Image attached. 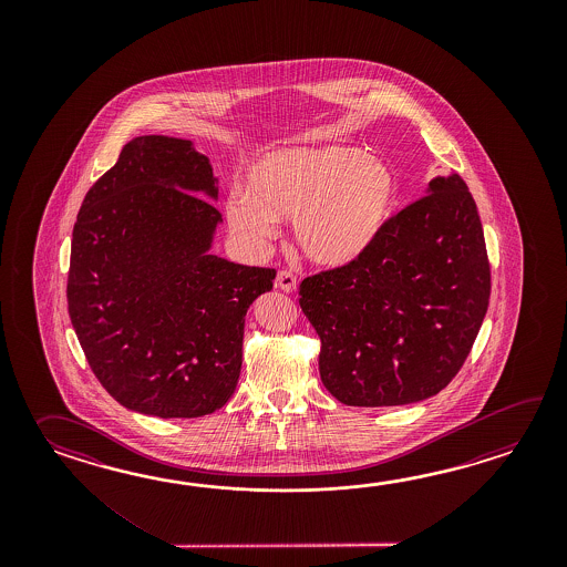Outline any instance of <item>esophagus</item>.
I'll return each mask as SVG.
<instances>
[{
	"label": "esophagus",
	"instance_id": "obj_1",
	"mask_svg": "<svg viewBox=\"0 0 567 567\" xmlns=\"http://www.w3.org/2000/svg\"><path fill=\"white\" fill-rule=\"evenodd\" d=\"M276 288L289 293V291L298 288V278L289 269H281V271H278V278H276Z\"/></svg>",
	"mask_w": 567,
	"mask_h": 567
}]
</instances>
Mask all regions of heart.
Returning a JSON list of instances; mask_svg holds the SVG:
<instances>
[{
  "label": "heart",
  "instance_id": "b5f03b06",
  "mask_svg": "<svg viewBox=\"0 0 567 567\" xmlns=\"http://www.w3.org/2000/svg\"><path fill=\"white\" fill-rule=\"evenodd\" d=\"M395 203L381 159L347 145L281 150L261 157L249 188H233L227 217L249 241L271 239L278 218H296V239L313 264L347 267L367 254Z\"/></svg>",
  "mask_w": 567,
  "mask_h": 567
}]
</instances>
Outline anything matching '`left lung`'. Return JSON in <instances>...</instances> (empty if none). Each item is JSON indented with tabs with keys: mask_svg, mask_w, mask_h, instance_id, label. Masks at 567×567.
<instances>
[{
	"mask_svg": "<svg viewBox=\"0 0 567 567\" xmlns=\"http://www.w3.org/2000/svg\"><path fill=\"white\" fill-rule=\"evenodd\" d=\"M491 298L476 203L458 174L386 218L367 254L301 279L320 379L352 408L432 398L471 354Z\"/></svg>",
	"mask_w": 567,
	"mask_h": 567,
	"instance_id": "1",
	"label": "left lung"
}]
</instances>
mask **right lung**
Segmentation results:
<instances>
[{"label":"right lung","instance_id":"add662e5","mask_svg":"<svg viewBox=\"0 0 567 567\" xmlns=\"http://www.w3.org/2000/svg\"><path fill=\"white\" fill-rule=\"evenodd\" d=\"M213 168L188 140L142 135L89 188L76 215L69 316L91 371L123 408L200 417L229 401L245 313L274 267L208 254L220 213Z\"/></svg>","mask_w":567,"mask_h":567}]
</instances>
